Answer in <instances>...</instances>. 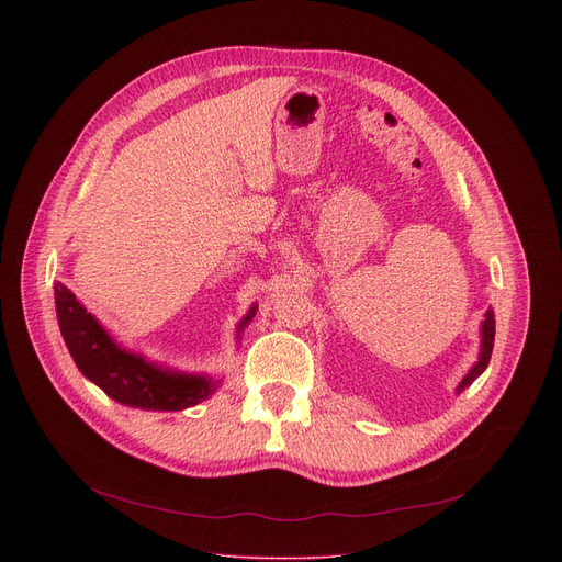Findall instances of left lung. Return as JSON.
<instances>
[{
  "label": "left lung",
  "mask_w": 562,
  "mask_h": 562,
  "mask_svg": "<svg viewBox=\"0 0 562 562\" xmlns=\"http://www.w3.org/2000/svg\"><path fill=\"white\" fill-rule=\"evenodd\" d=\"M492 346H494V314H492V310H490V312L485 314V321H483V348H481L479 364L464 375V380L460 382L458 392H462L467 385H471V382H474V380L485 371V367L490 364V358H492Z\"/></svg>",
  "instance_id": "1"
}]
</instances>
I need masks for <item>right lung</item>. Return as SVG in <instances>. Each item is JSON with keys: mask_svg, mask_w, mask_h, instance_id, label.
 <instances>
[{"mask_svg": "<svg viewBox=\"0 0 562 562\" xmlns=\"http://www.w3.org/2000/svg\"><path fill=\"white\" fill-rule=\"evenodd\" d=\"M54 303L58 328H61L75 364L117 403L172 412L202 403L218 387V382H212L210 378L164 371L145 362L140 356L115 346L100 323L86 312V307L75 299V293L61 282L54 286ZM252 316L255 307L241 321V328Z\"/></svg>", "mask_w": 562, "mask_h": 562, "instance_id": "1", "label": "right lung"}]
</instances>
